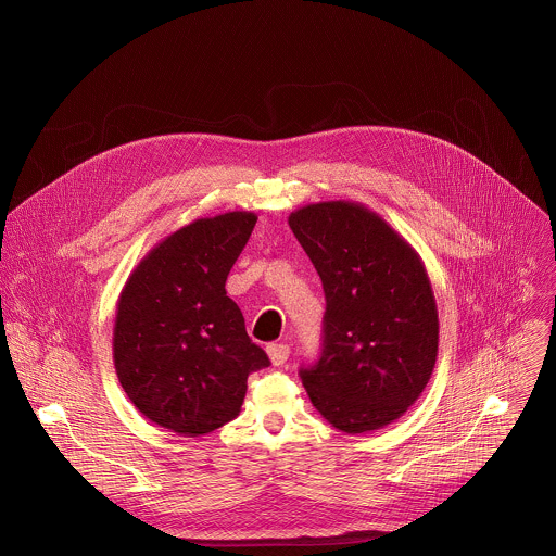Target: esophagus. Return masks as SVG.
I'll use <instances>...</instances> for the list:
<instances>
[{
    "label": "esophagus",
    "instance_id": "obj_1",
    "mask_svg": "<svg viewBox=\"0 0 556 556\" xmlns=\"http://www.w3.org/2000/svg\"><path fill=\"white\" fill-rule=\"evenodd\" d=\"M267 355H269V359H271L274 366H282V364L289 359L291 349H289V344H285V342H280V344H267Z\"/></svg>",
    "mask_w": 556,
    "mask_h": 556
}]
</instances>
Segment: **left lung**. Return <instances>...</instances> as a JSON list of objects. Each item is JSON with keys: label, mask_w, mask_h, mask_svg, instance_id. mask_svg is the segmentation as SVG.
I'll return each instance as SVG.
<instances>
[{"label": "left lung", "mask_w": 556, "mask_h": 556, "mask_svg": "<svg viewBox=\"0 0 556 556\" xmlns=\"http://www.w3.org/2000/svg\"><path fill=\"white\" fill-rule=\"evenodd\" d=\"M325 291L323 349L300 368L318 413L346 434L397 419L430 381L434 293L419 254L375 212L327 201L289 216Z\"/></svg>", "instance_id": "8db88e82"}]
</instances>
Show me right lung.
Segmentation results:
<instances>
[{
    "label": "right lung",
    "mask_w": 556,
    "mask_h": 556,
    "mask_svg": "<svg viewBox=\"0 0 556 556\" xmlns=\"http://www.w3.org/2000/svg\"><path fill=\"white\" fill-rule=\"evenodd\" d=\"M254 225L252 212H229L181 227L150 250L119 295L117 379L170 432L199 437L236 419L248 375L269 366L225 289Z\"/></svg>",
    "instance_id": "obj_1"
}]
</instances>
